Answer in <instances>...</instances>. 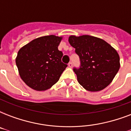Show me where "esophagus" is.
I'll return each instance as SVG.
<instances>
[{
    "label": "esophagus",
    "instance_id": "1",
    "mask_svg": "<svg viewBox=\"0 0 131 131\" xmlns=\"http://www.w3.org/2000/svg\"><path fill=\"white\" fill-rule=\"evenodd\" d=\"M68 66H69V67L72 68V67H73V63H72L71 62H70L68 64Z\"/></svg>",
    "mask_w": 131,
    "mask_h": 131
}]
</instances>
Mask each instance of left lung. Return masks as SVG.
<instances>
[{
	"mask_svg": "<svg viewBox=\"0 0 131 131\" xmlns=\"http://www.w3.org/2000/svg\"><path fill=\"white\" fill-rule=\"evenodd\" d=\"M69 42L80 56L81 66L73 69L79 84L90 92L105 88L120 69L117 51L105 41L93 36L71 35Z\"/></svg>",
	"mask_w": 131,
	"mask_h": 131,
	"instance_id": "obj_1",
	"label": "left lung"
}]
</instances>
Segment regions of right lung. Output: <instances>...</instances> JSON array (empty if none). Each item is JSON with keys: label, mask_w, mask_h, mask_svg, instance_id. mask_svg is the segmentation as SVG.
Segmentation results:
<instances>
[{"label": "right lung", "mask_w": 131, "mask_h": 131, "mask_svg": "<svg viewBox=\"0 0 131 131\" xmlns=\"http://www.w3.org/2000/svg\"><path fill=\"white\" fill-rule=\"evenodd\" d=\"M62 37H41L20 48L15 63L19 76L28 86L37 91L49 89L59 80L67 64L58 47Z\"/></svg>", "instance_id": "obj_1"}]
</instances>
